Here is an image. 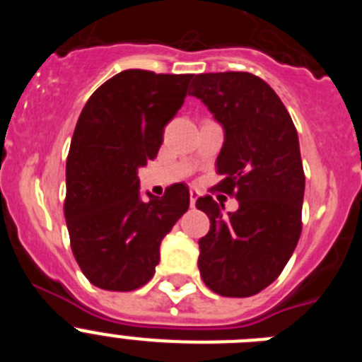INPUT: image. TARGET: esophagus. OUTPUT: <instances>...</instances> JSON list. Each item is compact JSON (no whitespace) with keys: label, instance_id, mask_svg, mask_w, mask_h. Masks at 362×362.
<instances>
[{"label":"esophagus","instance_id":"34e87169","mask_svg":"<svg viewBox=\"0 0 362 362\" xmlns=\"http://www.w3.org/2000/svg\"><path fill=\"white\" fill-rule=\"evenodd\" d=\"M199 197V192L196 190H190V206H196V201Z\"/></svg>","mask_w":362,"mask_h":362}]
</instances>
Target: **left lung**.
Wrapping results in <instances>:
<instances>
[{
    "instance_id": "1",
    "label": "left lung",
    "mask_w": 362,
    "mask_h": 362,
    "mask_svg": "<svg viewBox=\"0 0 362 362\" xmlns=\"http://www.w3.org/2000/svg\"><path fill=\"white\" fill-rule=\"evenodd\" d=\"M190 95L225 129L216 190L239 201L228 214L210 196L196 201L210 217L199 239L201 277L219 296H255L279 277L303 230L305 170L296 124L274 88L250 72L199 74Z\"/></svg>"
}]
</instances>
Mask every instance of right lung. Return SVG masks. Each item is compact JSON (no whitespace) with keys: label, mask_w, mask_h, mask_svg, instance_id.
Wrapping results in <instances>:
<instances>
[{"label":"right lung","mask_w":362,"mask_h":362,"mask_svg":"<svg viewBox=\"0 0 362 362\" xmlns=\"http://www.w3.org/2000/svg\"><path fill=\"white\" fill-rule=\"evenodd\" d=\"M192 78L123 70L79 114L66 156L63 212L74 257L98 288L130 292L148 283L163 238L190 206L183 183L143 201L137 168L158 156Z\"/></svg>","instance_id":"obj_1"}]
</instances>
